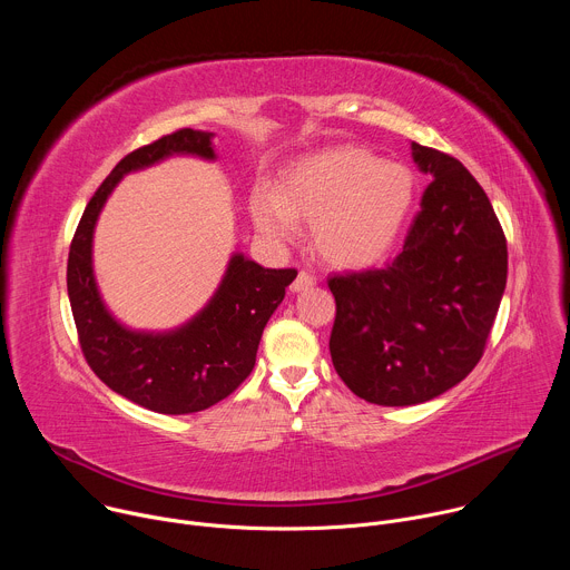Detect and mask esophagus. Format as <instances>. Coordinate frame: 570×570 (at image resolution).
I'll return each mask as SVG.
<instances>
[{
  "instance_id": "34e87169",
  "label": "esophagus",
  "mask_w": 570,
  "mask_h": 570,
  "mask_svg": "<svg viewBox=\"0 0 570 570\" xmlns=\"http://www.w3.org/2000/svg\"><path fill=\"white\" fill-rule=\"evenodd\" d=\"M311 286H315V277L311 275V273H299L297 277H295V282L291 284V291L293 293H302V291H306V288H311Z\"/></svg>"
}]
</instances>
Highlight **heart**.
I'll return each mask as SVG.
<instances>
[{
  "label": "heart",
  "mask_w": 570,
  "mask_h": 570,
  "mask_svg": "<svg viewBox=\"0 0 570 570\" xmlns=\"http://www.w3.org/2000/svg\"><path fill=\"white\" fill-rule=\"evenodd\" d=\"M417 183L409 167L379 159L361 146H332L299 157L277 191L259 187L250 212L257 229L286 243L297 218L313 223L315 248L336 268L383 262L409 223Z\"/></svg>",
  "instance_id": "1"
}]
</instances>
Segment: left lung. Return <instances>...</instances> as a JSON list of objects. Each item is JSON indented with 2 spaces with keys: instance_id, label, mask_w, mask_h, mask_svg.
Masks as SVG:
<instances>
[{
  "instance_id": "left-lung-1",
  "label": "left lung",
  "mask_w": 570,
  "mask_h": 570,
  "mask_svg": "<svg viewBox=\"0 0 570 570\" xmlns=\"http://www.w3.org/2000/svg\"><path fill=\"white\" fill-rule=\"evenodd\" d=\"M433 183L399 257L334 275L330 352L361 399L415 405L458 385L480 361L508 282V243L475 178L446 153L411 141Z\"/></svg>"
}]
</instances>
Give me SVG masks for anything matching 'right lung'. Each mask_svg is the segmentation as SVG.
<instances>
[{
  "label": "right lung",
  "mask_w": 570,
  "mask_h": 570,
  "mask_svg": "<svg viewBox=\"0 0 570 570\" xmlns=\"http://www.w3.org/2000/svg\"><path fill=\"white\" fill-rule=\"evenodd\" d=\"M212 139L214 132L183 128L126 155L88 203L69 248L67 293L88 365L110 390L161 415L200 413L246 381L266 322L297 277L293 268H264L243 253H232L209 302L167 332L130 330L106 306L92 246L110 194L124 176L174 155L214 161Z\"/></svg>",
  "instance_id": "add662e5"
}]
</instances>
